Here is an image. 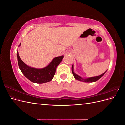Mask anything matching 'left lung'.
I'll use <instances>...</instances> for the list:
<instances>
[{
	"instance_id": "8db88e82",
	"label": "left lung",
	"mask_w": 125,
	"mask_h": 125,
	"mask_svg": "<svg viewBox=\"0 0 125 125\" xmlns=\"http://www.w3.org/2000/svg\"><path fill=\"white\" fill-rule=\"evenodd\" d=\"M71 70H72V73H73L74 78L76 79V80H78L79 81H82V82H95V81H96L99 80V79H100L106 73V72L107 71V70H106L105 72V73H102V74L99 75V76L90 77V78H83L81 77L80 76H79V75L77 74L76 73H74V68H73V66H72Z\"/></svg>"
}]
</instances>
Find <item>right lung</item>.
<instances>
[{
  "label": "right lung",
  "instance_id": "add662e5",
  "mask_svg": "<svg viewBox=\"0 0 125 125\" xmlns=\"http://www.w3.org/2000/svg\"><path fill=\"white\" fill-rule=\"evenodd\" d=\"M20 44L19 45L20 46ZM63 56L55 57L48 65L43 68H35L30 67L22 61L17 51L18 66L24 76L31 81L36 83L42 84L51 81L54 78L56 68L62 62Z\"/></svg>",
  "mask_w": 125,
  "mask_h": 125
}]
</instances>
